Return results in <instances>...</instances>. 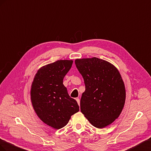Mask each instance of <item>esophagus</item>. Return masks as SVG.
<instances>
[{
	"label": "esophagus",
	"mask_w": 151,
	"mask_h": 151,
	"mask_svg": "<svg viewBox=\"0 0 151 151\" xmlns=\"http://www.w3.org/2000/svg\"><path fill=\"white\" fill-rule=\"evenodd\" d=\"M76 101H77V102H78V105L80 106V100L79 99H76Z\"/></svg>",
	"instance_id": "obj_1"
}]
</instances>
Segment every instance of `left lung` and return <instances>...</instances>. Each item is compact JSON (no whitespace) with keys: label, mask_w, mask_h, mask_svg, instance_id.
<instances>
[{"label":"left lung","mask_w":151,"mask_h":151,"mask_svg":"<svg viewBox=\"0 0 151 151\" xmlns=\"http://www.w3.org/2000/svg\"><path fill=\"white\" fill-rule=\"evenodd\" d=\"M75 62L85 85L81 112L93 127L105 128L119 117L125 103L122 77L115 66L105 60L93 57Z\"/></svg>","instance_id":"obj_1"}]
</instances>
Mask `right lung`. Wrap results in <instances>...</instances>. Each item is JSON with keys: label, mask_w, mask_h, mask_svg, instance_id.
<instances>
[{"label": "right lung", "mask_w": 151, "mask_h": 151, "mask_svg": "<svg viewBox=\"0 0 151 151\" xmlns=\"http://www.w3.org/2000/svg\"><path fill=\"white\" fill-rule=\"evenodd\" d=\"M73 60H58L43 66L34 76L30 90L33 108L38 117L54 129L66 126L71 116L79 111L78 103L69 96L63 78Z\"/></svg>", "instance_id": "1"}]
</instances>
